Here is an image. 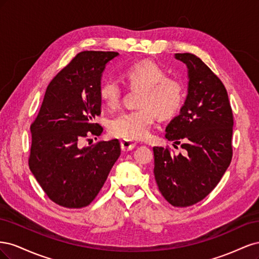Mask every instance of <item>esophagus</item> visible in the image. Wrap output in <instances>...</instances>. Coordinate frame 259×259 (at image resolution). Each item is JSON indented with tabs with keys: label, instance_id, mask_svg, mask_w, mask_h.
Here are the masks:
<instances>
[{
	"label": "esophagus",
	"instance_id": "34e87169",
	"mask_svg": "<svg viewBox=\"0 0 259 259\" xmlns=\"http://www.w3.org/2000/svg\"><path fill=\"white\" fill-rule=\"evenodd\" d=\"M135 147H136V143H134V142H131V140H125V139L121 140V149L124 152L133 150Z\"/></svg>",
	"mask_w": 259,
	"mask_h": 259
}]
</instances>
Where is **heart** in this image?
<instances>
[{"label": "heart", "mask_w": 259, "mask_h": 259, "mask_svg": "<svg viewBox=\"0 0 259 259\" xmlns=\"http://www.w3.org/2000/svg\"><path fill=\"white\" fill-rule=\"evenodd\" d=\"M124 79L133 88L142 89L138 105L142 107L123 111L113 116L109 123L112 136L125 140L144 139L149 135L154 121V113L160 117L174 115L182 107L184 88L173 77H166L162 67L152 61H144L125 70ZM122 91L119 83L106 79L99 86V97L109 108L120 104Z\"/></svg>", "instance_id": "obj_1"}]
</instances>
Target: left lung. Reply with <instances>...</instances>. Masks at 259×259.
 Wrapping results in <instances>:
<instances>
[{"instance_id":"8db88e82","label":"left lung","mask_w":259,"mask_h":259,"mask_svg":"<svg viewBox=\"0 0 259 259\" xmlns=\"http://www.w3.org/2000/svg\"><path fill=\"white\" fill-rule=\"evenodd\" d=\"M188 68V94L165 138L183 142L184 153L153 147L156 185L173 206L187 207L210 193L232 159L233 115L223 82L199 57L175 54ZM176 148V146L174 145Z\"/></svg>"}]
</instances>
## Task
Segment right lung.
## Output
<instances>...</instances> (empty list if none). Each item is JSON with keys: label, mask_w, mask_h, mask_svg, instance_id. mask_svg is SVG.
<instances>
[{"label": "right lung", "mask_w": 259, "mask_h": 259, "mask_svg": "<svg viewBox=\"0 0 259 259\" xmlns=\"http://www.w3.org/2000/svg\"><path fill=\"white\" fill-rule=\"evenodd\" d=\"M115 52H81L54 77L40 111L31 124L29 167L56 204L81 208L91 204L121 154L117 139L80 147L89 135L99 136L94 123L101 112L99 86Z\"/></svg>", "instance_id": "obj_1"}]
</instances>
